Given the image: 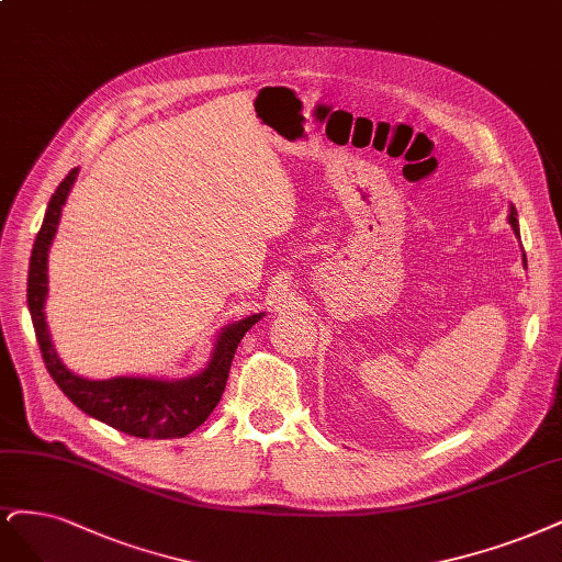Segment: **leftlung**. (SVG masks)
Segmentation results:
<instances>
[{
    "label": "left lung",
    "mask_w": 562,
    "mask_h": 562,
    "mask_svg": "<svg viewBox=\"0 0 562 562\" xmlns=\"http://www.w3.org/2000/svg\"><path fill=\"white\" fill-rule=\"evenodd\" d=\"M509 223H512L514 232H516V235H518V221H516V209H512V214H509Z\"/></svg>",
    "instance_id": "1"
}]
</instances>
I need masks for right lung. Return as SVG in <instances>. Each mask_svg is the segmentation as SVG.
Wrapping results in <instances>:
<instances>
[{"instance_id": "right-lung-1", "label": "right lung", "mask_w": 562, "mask_h": 562, "mask_svg": "<svg viewBox=\"0 0 562 562\" xmlns=\"http://www.w3.org/2000/svg\"><path fill=\"white\" fill-rule=\"evenodd\" d=\"M79 169H71L65 181L57 186L48 202L44 225L38 229L27 274V304L34 323V333L46 370L60 391L79 406L88 416L102 420L111 428L139 439H173L186 437L216 409L221 395L225 391L232 358H235L241 337L254 327L262 316H248L223 330L214 356L206 370L198 376L183 381H156V379H109V381H88L71 374L57 358L50 344L46 321H44V300H46V262L48 248L60 223V211L76 181Z\"/></svg>"}]
</instances>
